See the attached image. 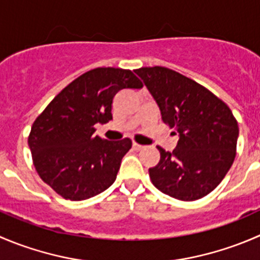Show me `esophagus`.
Masks as SVG:
<instances>
[{"label":"esophagus","mask_w":260,"mask_h":260,"mask_svg":"<svg viewBox=\"0 0 260 260\" xmlns=\"http://www.w3.org/2000/svg\"><path fill=\"white\" fill-rule=\"evenodd\" d=\"M132 147H133V150H135V151H140V150H142V148H143V146L138 145V143H133V145H132Z\"/></svg>","instance_id":"1"}]
</instances>
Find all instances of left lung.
<instances>
[{"mask_svg": "<svg viewBox=\"0 0 260 260\" xmlns=\"http://www.w3.org/2000/svg\"><path fill=\"white\" fill-rule=\"evenodd\" d=\"M135 72L155 99L162 122L179 137L173 152L157 147L160 161L148 169L151 181L176 200L205 197L222 181L235 160L239 127L230 108L173 70L155 66Z\"/></svg>", "mask_w": 260, "mask_h": 260, "instance_id": "8db88e82", "label": "left lung"}]
</instances>
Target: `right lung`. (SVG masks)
Instances as JSON below:
<instances>
[{"mask_svg":"<svg viewBox=\"0 0 260 260\" xmlns=\"http://www.w3.org/2000/svg\"><path fill=\"white\" fill-rule=\"evenodd\" d=\"M142 86L129 70L99 67L64 87L35 119L27 140L42 180L71 201L87 200L109 188L132 141L102 140L94 136V125L113 119L118 91Z\"/></svg>","mask_w":260,"mask_h":260,"instance_id":"add662e5","label":"right lung"}]
</instances>
